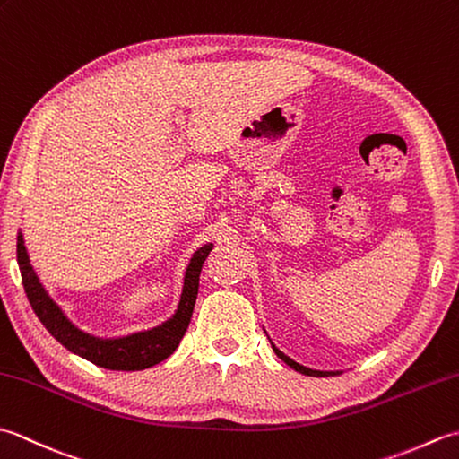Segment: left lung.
Here are the masks:
<instances>
[{
	"instance_id": "8db88e82",
	"label": "left lung",
	"mask_w": 459,
	"mask_h": 459,
	"mask_svg": "<svg viewBox=\"0 0 459 459\" xmlns=\"http://www.w3.org/2000/svg\"><path fill=\"white\" fill-rule=\"evenodd\" d=\"M272 349H274V353H276V355H278L281 360H284L286 365H290L291 368L298 370V373H301V375H307V377H325V375H339V373H333V370H314V368H307V367H304V365H299V363H296L294 359H290L288 355L281 353V351H280V349H278L274 343H272Z\"/></svg>"
}]
</instances>
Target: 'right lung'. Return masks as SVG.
Here are the masks:
<instances>
[{
  "instance_id": "1",
  "label": "right lung",
  "mask_w": 459,
  "mask_h": 459,
  "mask_svg": "<svg viewBox=\"0 0 459 459\" xmlns=\"http://www.w3.org/2000/svg\"><path fill=\"white\" fill-rule=\"evenodd\" d=\"M212 245H204L195 252L187 272L183 280V294L179 299L178 311L165 324L153 327L150 331H140L128 337L120 339H100L84 333L74 327L55 301L48 298L45 288L39 281L35 270L29 262L23 235L17 232V262L22 270V280L29 304H31L37 317L47 327L58 343L65 345L71 353L91 360L96 367H104L110 370H143L168 359L185 335L193 316L195 299L199 291V274L203 262L207 260Z\"/></svg>"
}]
</instances>
